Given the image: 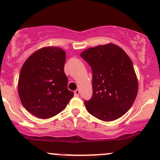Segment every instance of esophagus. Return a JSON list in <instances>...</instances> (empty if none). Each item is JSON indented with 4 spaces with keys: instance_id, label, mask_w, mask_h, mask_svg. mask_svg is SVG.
Returning a JSON list of instances; mask_svg holds the SVG:
<instances>
[{
    "instance_id": "obj_1",
    "label": "esophagus",
    "mask_w": 160,
    "mask_h": 160,
    "mask_svg": "<svg viewBox=\"0 0 160 160\" xmlns=\"http://www.w3.org/2000/svg\"><path fill=\"white\" fill-rule=\"evenodd\" d=\"M79 94H80V90H79V89L76 90L75 91H74V95H75V96H77V97H78Z\"/></svg>"
}]
</instances>
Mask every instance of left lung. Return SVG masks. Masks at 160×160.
I'll list each match as a JSON object with an SVG mask.
<instances>
[{"instance_id":"8db88e82","label":"left lung","mask_w":160,"mask_h":160,"mask_svg":"<svg viewBox=\"0 0 160 160\" xmlns=\"http://www.w3.org/2000/svg\"><path fill=\"white\" fill-rule=\"evenodd\" d=\"M80 56L93 72V96L90 101H84L87 110L104 122L122 117L133 104L138 89L129 56L112 43L89 48Z\"/></svg>"}]
</instances>
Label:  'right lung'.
Masks as SVG:
<instances>
[{"label": "right lung", "mask_w": 160, "mask_h": 160, "mask_svg": "<svg viewBox=\"0 0 160 160\" xmlns=\"http://www.w3.org/2000/svg\"><path fill=\"white\" fill-rule=\"evenodd\" d=\"M66 52L47 46L26 59L19 74L18 90L22 105L33 115L46 119L62 111L73 97L64 72Z\"/></svg>", "instance_id": "right-lung-1"}]
</instances>
